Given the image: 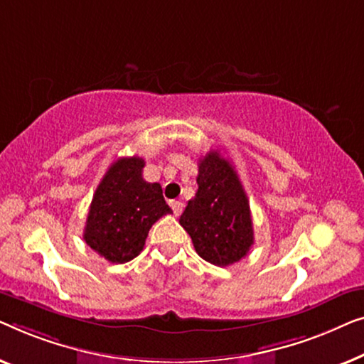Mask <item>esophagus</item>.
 <instances>
[{
  "mask_svg": "<svg viewBox=\"0 0 364 364\" xmlns=\"http://www.w3.org/2000/svg\"><path fill=\"white\" fill-rule=\"evenodd\" d=\"M170 206L173 209V213H175V216H180L183 211V203L181 201H170Z\"/></svg>",
  "mask_w": 364,
  "mask_h": 364,
  "instance_id": "1",
  "label": "esophagus"
}]
</instances>
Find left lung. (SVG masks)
<instances>
[{"label": "left lung", "mask_w": 364, "mask_h": 364, "mask_svg": "<svg viewBox=\"0 0 364 364\" xmlns=\"http://www.w3.org/2000/svg\"><path fill=\"white\" fill-rule=\"evenodd\" d=\"M198 191L189 199L180 224L199 257L219 267L239 262L254 244L249 199L231 161L218 150L198 165Z\"/></svg>", "instance_id": "obj_1"}]
</instances>
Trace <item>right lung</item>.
<instances>
[{
    "mask_svg": "<svg viewBox=\"0 0 364 364\" xmlns=\"http://www.w3.org/2000/svg\"><path fill=\"white\" fill-rule=\"evenodd\" d=\"M143 158H119L97 186L84 240L112 264H125L143 250L150 228L171 213L160 183L143 180Z\"/></svg>",
    "mask_w": 364,
    "mask_h": 364,
    "instance_id": "1",
    "label": "right lung"
}]
</instances>
